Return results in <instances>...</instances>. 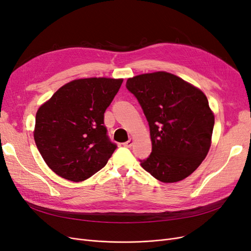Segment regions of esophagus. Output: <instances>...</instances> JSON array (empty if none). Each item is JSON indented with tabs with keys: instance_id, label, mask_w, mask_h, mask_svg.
<instances>
[{
	"instance_id": "34e87169",
	"label": "esophagus",
	"mask_w": 251,
	"mask_h": 251,
	"mask_svg": "<svg viewBox=\"0 0 251 251\" xmlns=\"http://www.w3.org/2000/svg\"><path fill=\"white\" fill-rule=\"evenodd\" d=\"M133 143H134V140L131 138V139H128L126 142L124 143V147H126V148H131V147L133 146Z\"/></svg>"
}]
</instances>
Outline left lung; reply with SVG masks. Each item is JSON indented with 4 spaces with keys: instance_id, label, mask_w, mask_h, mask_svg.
Instances as JSON below:
<instances>
[{
    "instance_id": "left-lung-1",
    "label": "left lung",
    "mask_w": 251,
    "mask_h": 251,
    "mask_svg": "<svg viewBox=\"0 0 251 251\" xmlns=\"http://www.w3.org/2000/svg\"><path fill=\"white\" fill-rule=\"evenodd\" d=\"M126 89L140 104L151 140L142 168L164 183L185 179L206 157L215 117L202 91L168 72L137 75Z\"/></svg>"
}]
</instances>
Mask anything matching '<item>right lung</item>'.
<instances>
[{
    "mask_svg": "<svg viewBox=\"0 0 251 251\" xmlns=\"http://www.w3.org/2000/svg\"><path fill=\"white\" fill-rule=\"evenodd\" d=\"M124 79L82 78L66 83L36 113L34 141L58 176L79 182L107 164L117 149L104 126V112Z\"/></svg>",
    "mask_w": 251,
    "mask_h": 251,
    "instance_id": "add662e5",
    "label": "right lung"
}]
</instances>
